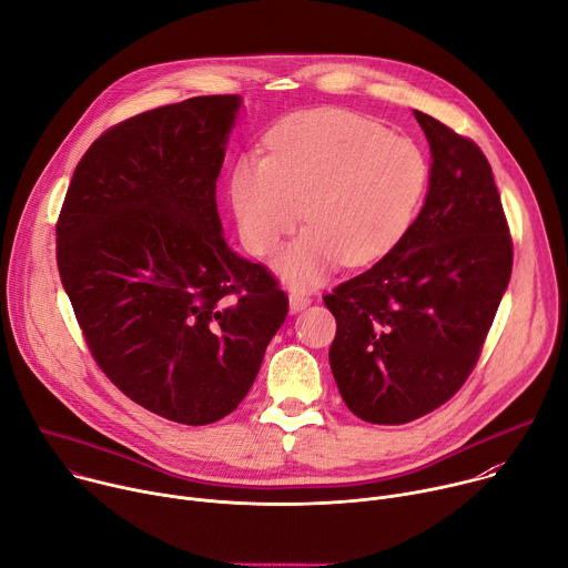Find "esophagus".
<instances>
[{"instance_id": "obj_1", "label": "esophagus", "mask_w": 568, "mask_h": 568, "mask_svg": "<svg viewBox=\"0 0 568 568\" xmlns=\"http://www.w3.org/2000/svg\"><path fill=\"white\" fill-rule=\"evenodd\" d=\"M310 303H312V296H310V294H305V292H301V290H292V292H290V307H292V312H298V310L307 307Z\"/></svg>"}]
</instances>
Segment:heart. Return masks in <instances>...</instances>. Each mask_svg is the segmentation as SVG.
Wrapping results in <instances>:
<instances>
[{
	"mask_svg": "<svg viewBox=\"0 0 568 568\" xmlns=\"http://www.w3.org/2000/svg\"><path fill=\"white\" fill-rule=\"evenodd\" d=\"M429 186L423 148L346 110H310L281 121L267 156H240L229 178L245 247L274 256L303 220L305 233L278 261L296 287L316 285L342 261L364 267L409 233Z\"/></svg>",
	"mask_w": 568,
	"mask_h": 568,
	"instance_id": "heart-1",
	"label": "heart"
}]
</instances>
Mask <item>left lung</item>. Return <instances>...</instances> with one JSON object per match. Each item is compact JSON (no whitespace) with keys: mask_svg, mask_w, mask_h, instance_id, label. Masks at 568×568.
<instances>
[{"mask_svg":"<svg viewBox=\"0 0 568 568\" xmlns=\"http://www.w3.org/2000/svg\"><path fill=\"white\" fill-rule=\"evenodd\" d=\"M432 148L425 206L399 245L323 296L331 368L346 407L373 425L432 414L465 384L513 272V237L480 148L414 110Z\"/></svg>","mask_w":568,"mask_h":568,"instance_id":"8db88e82","label":"left lung"}]
</instances>
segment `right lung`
Wrapping results in <instances>:
<instances>
[{
	"mask_svg": "<svg viewBox=\"0 0 568 568\" xmlns=\"http://www.w3.org/2000/svg\"><path fill=\"white\" fill-rule=\"evenodd\" d=\"M240 97H195L105 130L58 224L62 287L110 382L180 423L229 416L287 316L274 274L233 254L215 182Z\"/></svg>",
	"mask_w": 568,
	"mask_h": 568,
	"instance_id": "obj_1",
	"label": "right lung"
}]
</instances>
